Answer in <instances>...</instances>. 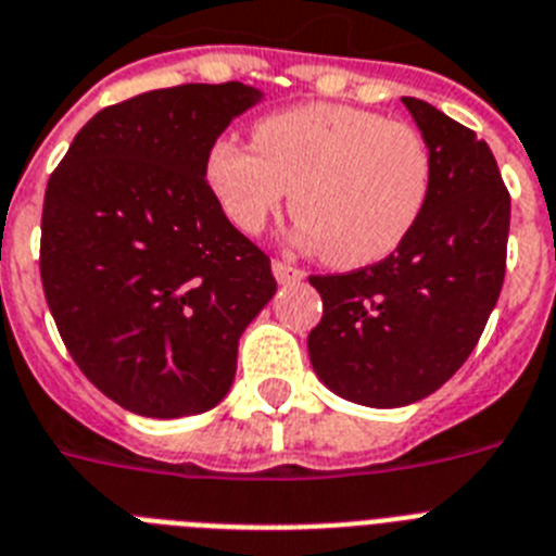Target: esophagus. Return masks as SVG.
<instances>
[{"label":"esophagus","mask_w":556,"mask_h":556,"mask_svg":"<svg viewBox=\"0 0 556 556\" xmlns=\"http://www.w3.org/2000/svg\"><path fill=\"white\" fill-rule=\"evenodd\" d=\"M270 270H274L277 282H300V279L305 277V270L296 268V265L291 263H282V260H274V263H270Z\"/></svg>","instance_id":"1"}]
</instances>
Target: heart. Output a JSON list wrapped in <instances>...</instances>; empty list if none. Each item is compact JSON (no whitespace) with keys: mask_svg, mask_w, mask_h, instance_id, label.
Returning a JSON list of instances; mask_svg holds the SVG:
<instances>
[{"mask_svg":"<svg viewBox=\"0 0 556 556\" xmlns=\"http://www.w3.org/2000/svg\"><path fill=\"white\" fill-rule=\"evenodd\" d=\"M432 175V149L413 124L348 104L270 112L254 124V147L223 135L206 152L208 189L240 231L260 235L291 191L293 240L339 268L401 249Z\"/></svg>","mask_w":556,"mask_h":556,"instance_id":"1","label":"heart"}]
</instances>
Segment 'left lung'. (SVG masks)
<instances>
[{
    "label": "left lung",
    "instance_id": "8db88e82",
    "mask_svg": "<svg viewBox=\"0 0 556 556\" xmlns=\"http://www.w3.org/2000/svg\"><path fill=\"white\" fill-rule=\"evenodd\" d=\"M432 149V191L413 235L381 263L311 277L321 321L316 376L365 407H404L460 370L506 277L511 200L486 141L421 98H401Z\"/></svg>",
    "mask_w": 556,
    "mask_h": 556
}]
</instances>
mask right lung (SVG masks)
<instances>
[{
    "label": "right lung",
    "instance_id": "1",
    "mask_svg": "<svg viewBox=\"0 0 556 556\" xmlns=\"http://www.w3.org/2000/svg\"><path fill=\"white\" fill-rule=\"evenodd\" d=\"M256 101L240 81L143 92L96 112L50 175L45 300L73 362L129 413L220 404L242 330L277 293L206 180L212 141Z\"/></svg>",
    "mask_w": 556,
    "mask_h": 556
}]
</instances>
